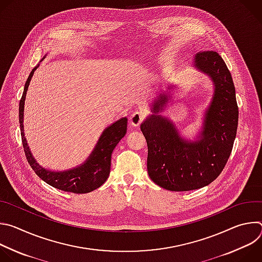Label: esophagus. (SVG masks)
I'll return each instance as SVG.
<instances>
[{
  "label": "esophagus",
  "mask_w": 262,
  "mask_h": 262,
  "mask_svg": "<svg viewBox=\"0 0 262 262\" xmlns=\"http://www.w3.org/2000/svg\"><path fill=\"white\" fill-rule=\"evenodd\" d=\"M145 115L143 113H141V112H135V113H133L129 117V121H130V124L133 126H138L142 123L143 119H144Z\"/></svg>",
  "instance_id": "obj_1"
}]
</instances>
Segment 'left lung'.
I'll list each match as a JSON object with an SVG mask.
<instances>
[{"instance_id": "left-lung-1", "label": "left lung", "mask_w": 262, "mask_h": 262, "mask_svg": "<svg viewBox=\"0 0 262 262\" xmlns=\"http://www.w3.org/2000/svg\"><path fill=\"white\" fill-rule=\"evenodd\" d=\"M194 66L210 77L214 86L199 139L185 141L169 119L158 115L170 99L168 92L155 100L154 114L141 124L148 147L149 177L173 192L197 190L211 183L226 166L236 137L238 106L227 65L216 52L206 51L196 55Z\"/></svg>"}]
</instances>
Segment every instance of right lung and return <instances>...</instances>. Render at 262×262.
<instances>
[{"label": "right lung", "mask_w": 262, "mask_h": 262, "mask_svg": "<svg viewBox=\"0 0 262 262\" xmlns=\"http://www.w3.org/2000/svg\"><path fill=\"white\" fill-rule=\"evenodd\" d=\"M39 65V64H38ZM37 65L30 73L25 84L23 96L19 101V126L24 151L28 163L34 172L48 184L54 188L74 194H86L99 188L107 179L111 170V158L114 148L126 134L127 118H121L107 126L100 136L94 150L88 160L80 167L63 172L50 171L42 168L32 156L24 134V105L27 90Z\"/></svg>", "instance_id": "add662e5"}]
</instances>
